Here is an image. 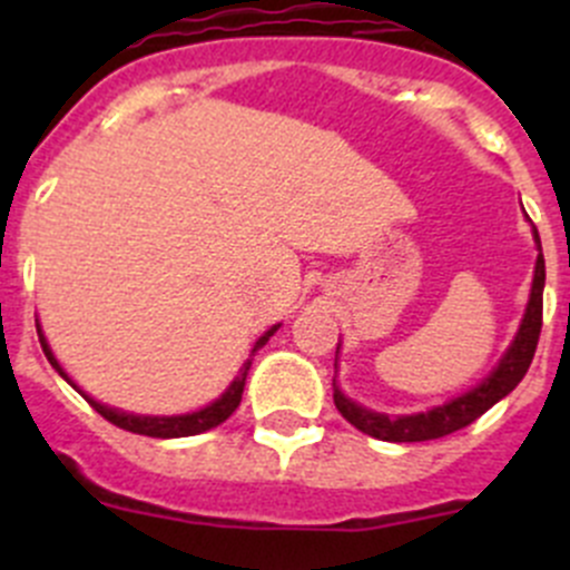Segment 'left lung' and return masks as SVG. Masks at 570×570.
Instances as JSON below:
<instances>
[{
    "mask_svg": "<svg viewBox=\"0 0 570 570\" xmlns=\"http://www.w3.org/2000/svg\"><path fill=\"white\" fill-rule=\"evenodd\" d=\"M534 248H538V258H534V273H532V289L530 301H527L524 317H521L519 331H515L513 342L504 350L499 364L482 377L476 386L469 392L452 396L444 405H435L430 411L419 413H402V416H389V413H377L372 407L358 405L350 396H344L338 389L336 377H333V402H336L338 413L353 424L361 433L372 435V439L392 441V444H407V441H433L441 435H450L455 430L465 428L474 419H480L488 407L497 405L502 396H508L521 383L532 364L534 347H538L540 325H543V286H546V262L543 250H540V237L532 226ZM342 342L336 344V353ZM338 366V364H336Z\"/></svg>",
    "mask_w": 570,
    "mask_h": 570,
    "instance_id": "1",
    "label": "left lung"
}]
</instances>
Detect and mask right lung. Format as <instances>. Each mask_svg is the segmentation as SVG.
<instances>
[{"label": "right lung", "instance_id": "obj_1", "mask_svg": "<svg viewBox=\"0 0 570 570\" xmlns=\"http://www.w3.org/2000/svg\"><path fill=\"white\" fill-rule=\"evenodd\" d=\"M36 327H38V338H40V347H43L46 358H49V364L55 366L57 372H60V377H66L68 383H71L73 389H77L79 394L85 396V400L90 402V405L96 407V411L101 413V416L107 419V422H112L115 428L120 430H129V433H137V435H151V439H184V435H198V433H206V430L217 428V424L226 422L228 416H232L234 411H237L239 400H243V392H245V381H248V372H250V361L253 355H256V350H262L264 344L269 342V336H273L275 331L281 327L273 325L269 331H264L262 336L256 338V344L250 347V355L248 361H245L243 366H239L237 377H234L232 383H228V389L223 392L217 400H212L209 405L198 407V411H189V413H174V416H148V413H129V411H120V407H109L105 402L94 400L88 392H82V389L77 386V383L68 377V372L62 370L60 361L55 358V353H51L49 342H46L43 331H40V322L36 320Z\"/></svg>", "mask_w": 570, "mask_h": 570}]
</instances>
